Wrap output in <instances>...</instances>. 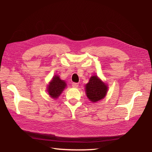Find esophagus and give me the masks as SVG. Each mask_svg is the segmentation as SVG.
<instances>
[{
	"instance_id": "34e87169",
	"label": "esophagus",
	"mask_w": 152,
	"mask_h": 152,
	"mask_svg": "<svg viewBox=\"0 0 152 152\" xmlns=\"http://www.w3.org/2000/svg\"><path fill=\"white\" fill-rule=\"evenodd\" d=\"M78 86H79V84L78 83H72V86L73 87V88H78Z\"/></svg>"
}]
</instances>
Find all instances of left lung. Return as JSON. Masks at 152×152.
<instances>
[{
	"instance_id": "1",
	"label": "left lung",
	"mask_w": 152,
	"mask_h": 152,
	"mask_svg": "<svg viewBox=\"0 0 152 152\" xmlns=\"http://www.w3.org/2000/svg\"><path fill=\"white\" fill-rule=\"evenodd\" d=\"M108 90V85L96 75L91 76L85 86L86 96L91 102H96L104 99Z\"/></svg>"
}]
</instances>
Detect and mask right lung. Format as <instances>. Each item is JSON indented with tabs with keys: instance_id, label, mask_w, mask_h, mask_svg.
<instances>
[{
	"instance_id": "add662e5",
	"label": "right lung",
	"mask_w": 152,
	"mask_h": 152,
	"mask_svg": "<svg viewBox=\"0 0 152 152\" xmlns=\"http://www.w3.org/2000/svg\"><path fill=\"white\" fill-rule=\"evenodd\" d=\"M66 82L61 80L59 76L54 75L48 83L46 91L50 97L57 99L66 88Z\"/></svg>"
}]
</instances>
